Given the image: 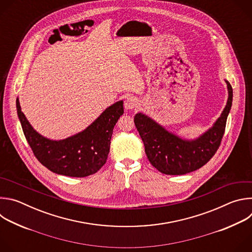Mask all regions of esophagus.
I'll list each match as a JSON object with an SVG mask.
<instances>
[{
	"instance_id": "esophagus-1",
	"label": "esophagus",
	"mask_w": 252,
	"mask_h": 252,
	"mask_svg": "<svg viewBox=\"0 0 252 252\" xmlns=\"http://www.w3.org/2000/svg\"><path fill=\"white\" fill-rule=\"evenodd\" d=\"M124 104H125V109L126 110H132L137 105V99L133 95L127 94L126 96V98H125Z\"/></svg>"
}]
</instances>
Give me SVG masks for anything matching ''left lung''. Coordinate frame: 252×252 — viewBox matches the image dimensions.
<instances>
[{
	"mask_svg": "<svg viewBox=\"0 0 252 252\" xmlns=\"http://www.w3.org/2000/svg\"><path fill=\"white\" fill-rule=\"evenodd\" d=\"M227 85V102L220 117L205 132L194 139H187L168 131L142 113L134 116L135 127L145 145L150 162L164 174L179 175L203 166L217 153L224 133L232 104V88Z\"/></svg>",
	"mask_w": 252,
	"mask_h": 252,
	"instance_id": "obj_1",
	"label": "left lung"
}]
</instances>
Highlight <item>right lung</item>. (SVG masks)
Returning a JSON list of instances; mask_svg holds the SVG:
<instances>
[{"instance_id": "right-lung-1", "label": "right lung", "mask_w": 252, "mask_h": 252, "mask_svg": "<svg viewBox=\"0 0 252 252\" xmlns=\"http://www.w3.org/2000/svg\"><path fill=\"white\" fill-rule=\"evenodd\" d=\"M16 104L24 134L34 157L51 171L71 177H85L100 169L110 153L114 127L124 115V101L119 100L106 107L83 131L55 140L40 134L31 126L19 98Z\"/></svg>"}]
</instances>
